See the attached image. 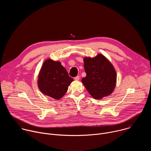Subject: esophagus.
<instances>
[{"label": "esophagus", "mask_w": 151, "mask_h": 151, "mask_svg": "<svg viewBox=\"0 0 151 151\" xmlns=\"http://www.w3.org/2000/svg\"><path fill=\"white\" fill-rule=\"evenodd\" d=\"M79 78H79V76H76V77L74 78V79L76 80V81H78V80L79 79Z\"/></svg>", "instance_id": "obj_1"}]
</instances>
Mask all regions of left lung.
Returning a JSON list of instances; mask_svg holds the SVG:
<instances>
[{
	"label": "left lung",
	"mask_w": 151,
	"mask_h": 151,
	"mask_svg": "<svg viewBox=\"0 0 151 151\" xmlns=\"http://www.w3.org/2000/svg\"><path fill=\"white\" fill-rule=\"evenodd\" d=\"M86 76L82 82L90 95L99 100L110 95L114 90L116 73L111 63L103 55L83 58Z\"/></svg>",
	"instance_id": "1"
}]
</instances>
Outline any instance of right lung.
<instances>
[{
  "mask_svg": "<svg viewBox=\"0 0 151 151\" xmlns=\"http://www.w3.org/2000/svg\"><path fill=\"white\" fill-rule=\"evenodd\" d=\"M73 81L60 61L47 59L40 70L37 85L42 93L58 100L66 94Z\"/></svg>",
  "mask_w": 151,
  "mask_h": 151,
  "instance_id": "add662e5",
  "label": "right lung"
}]
</instances>
